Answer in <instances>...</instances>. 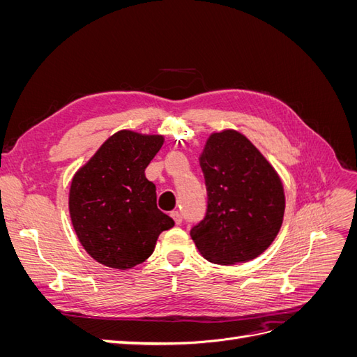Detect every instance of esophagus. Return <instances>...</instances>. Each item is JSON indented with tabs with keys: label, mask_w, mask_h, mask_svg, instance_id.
<instances>
[{
	"label": "esophagus",
	"mask_w": 357,
	"mask_h": 357,
	"mask_svg": "<svg viewBox=\"0 0 357 357\" xmlns=\"http://www.w3.org/2000/svg\"><path fill=\"white\" fill-rule=\"evenodd\" d=\"M171 218L174 219V222H176L177 225H180V223L183 222V215H181L180 211H172V213H171Z\"/></svg>",
	"instance_id": "34e87169"
}]
</instances>
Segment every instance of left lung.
Segmentation results:
<instances>
[{
  "label": "left lung",
  "mask_w": 357,
  "mask_h": 357,
  "mask_svg": "<svg viewBox=\"0 0 357 357\" xmlns=\"http://www.w3.org/2000/svg\"><path fill=\"white\" fill-rule=\"evenodd\" d=\"M199 164L208 197L205 218L190 229L199 253L219 265L262 255L284 215V189L277 171L234 129L210 135Z\"/></svg>",
  "instance_id": "left-lung-1"
}]
</instances>
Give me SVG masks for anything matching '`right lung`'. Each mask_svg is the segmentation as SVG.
Masks as SVG:
<instances>
[{"label": "right lung", "mask_w": 357, "mask_h": 357, "mask_svg": "<svg viewBox=\"0 0 357 357\" xmlns=\"http://www.w3.org/2000/svg\"><path fill=\"white\" fill-rule=\"evenodd\" d=\"M164 144L162 135L119 131L71 180L68 207L79 241L96 262L129 269L153 253L174 220L156 205L144 171Z\"/></svg>", "instance_id": "obj_1"}]
</instances>
